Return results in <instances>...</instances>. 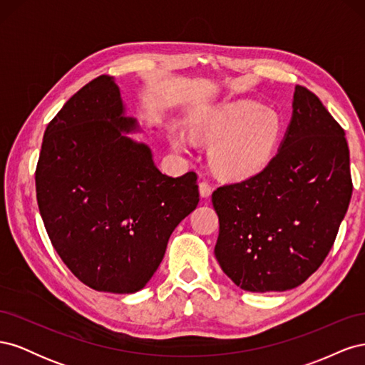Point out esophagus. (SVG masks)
<instances>
[{
    "mask_svg": "<svg viewBox=\"0 0 365 365\" xmlns=\"http://www.w3.org/2000/svg\"><path fill=\"white\" fill-rule=\"evenodd\" d=\"M212 192H213L212 185H210L207 181H201L200 182V195H201V197H208L210 195H212Z\"/></svg>",
    "mask_w": 365,
    "mask_h": 365,
    "instance_id": "obj_1",
    "label": "esophagus"
}]
</instances>
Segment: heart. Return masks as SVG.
Here are the masks:
<instances>
[{"label":"heart","instance_id":"obj_1","mask_svg":"<svg viewBox=\"0 0 365 365\" xmlns=\"http://www.w3.org/2000/svg\"><path fill=\"white\" fill-rule=\"evenodd\" d=\"M197 135L217 140L210 149L213 169L233 180H245L268 168L283 135L282 115L256 102H237L216 108L196 128ZM173 146L182 149L180 137Z\"/></svg>","mask_w":365,"mask_h":365}]
</instances>
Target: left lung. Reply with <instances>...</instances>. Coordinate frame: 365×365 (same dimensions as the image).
Segmentation results:
<instances>
[{"instance_id": "left-lung-1", "label": "left lung", "mask_w": 365, "mask_h": 365, "mask_svg": "<svg viewBox=\"0 0 365 365\" xmlns=\"http://www.w3.org/2000/svg\"><path fill=\"white\" fill-rule=\"evenodd\" d=\"M351 190L344 129L297 85L291 123L268 168L212 195L220 268L244 291L297 288L327 257Z\"/></svg>"}]
</instances>
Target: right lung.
<instances>
[{"label":"right lung","mask_w":365,"mask_h":365,"mask_svg":"<svg viewBox=\"0 0 365 365\" xmlns=\"http://www.w3.org/2000/svg\"><path fill=\"white\" fill-rule=\"evenodd\" d=\"M134 129L113 77L98 76L50 121L36 165L38 205L54 250L101 292L145 288L172 231L200 202L196 173H161L150 149L125 135Z\"/></svg>","instance_id":"1"}]
</instances>
